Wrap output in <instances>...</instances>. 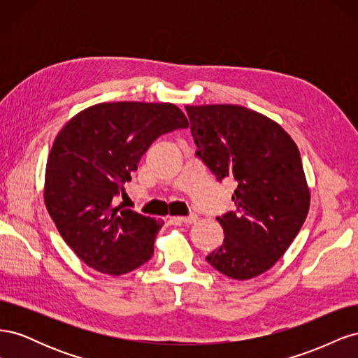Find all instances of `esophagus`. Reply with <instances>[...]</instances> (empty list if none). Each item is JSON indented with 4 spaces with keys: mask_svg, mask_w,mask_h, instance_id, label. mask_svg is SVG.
I'll use <instances>...</instances> for the list:
<instances>
[{
    "mask_svg": "<svg viewBox=\"0 0 358 358\" xmlns=\"http://www.w3.org/2000/svg\"><path fill=\"white\" fill-rule=\"evenodd\" d=\"M176 221L182 222V224H187V225H191L197 221V215L196 213H189L188 216H176L175 218Z\"/></svg>",
    "mask_w": 358,
    "mask_h": 358,
    "instance_id": "1",
    "label": "esophagus"
}]
</instances>
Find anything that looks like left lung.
<instances>
[{
	"instance_id": "1",
	"label": "left lung",
	"mask_w": 358,
	"mask_h": 358,
	"mask_svg": "<svg viewBox=\"0 0 358 358\" xmlns=\"http://www.w3.org/2000/svg\"><path fill=\"white\" fill-rule=\"evenodd\" d=\"M196 155L218 182L234 179V212L218 216L224 242L206 257L233 279L272 267L294 241L309 210L300 152L282 127L242 106H187Z\"/></svg>"
}]
</instances>
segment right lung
<instances>
[{"instance_id": "right-lung-1", "label": "right lung", "mask_w": 358, "mask_h": 358, "mask_svg": "<svg viewBox=\"0 0 358 358\" xmlns=\"http://www.w3.org/2000/svg\"><path fill=\"white\" fill-rule=\"evenodd\" d=\"M187 127L175 104L121 101L88 107L61 129L48 158L45 201L85 264L117 276L152 258L164 222L115 208V199L154 140Z\"/></svg>"}]
</instances>
